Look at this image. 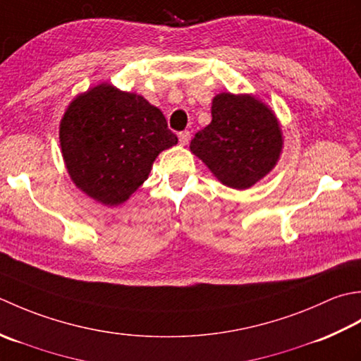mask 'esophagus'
<instances>
[{"label":"esophagus","instance_id":"esophagus-1","mask_svg":"<svg viewBox=\"0 0 361 361\" xmlns=\"http://www.w3.org/2000/svg\"><path fill=\"white\" fill-rule=\"evenodd\" d=\"M188 142H190V132L188 130L180 132V134H179V143L182 146H185V145H188Z\"/></svg>","mask_w":361,"mask_h":361}]
</instances>
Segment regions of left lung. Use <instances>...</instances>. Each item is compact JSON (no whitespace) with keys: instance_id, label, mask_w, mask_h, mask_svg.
<instances>
[{"instance_id":"8db88e82","label":"left lung","mask_w":361,"mask_h":361,"mask_svg":"<svg viewBox=\"0 0 361 361\" xmlns=\"http://www.w3.org/2000/svg\"><path fill=\"white\" fill-rule=\"evenodd\" d=\"M283 135L276 114L252 94L218 93L212 121L197 132L190 151L212 174L235 190H247L273 171Z\"/></svg>"}]
</instances>
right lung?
<instances>
[{
    "instance_id": "1",
    "label": "right lung",
    "mask_w": 361,
    "mask_h": 361,
    "mask_svg": "<svg viewBox=\"0 0 361 361\" xmlns=\"http://www.w3.org/2000/svg\"><path fill=\"white\" fill-rule=\"evenodd\" d=\"M73 183L107 207L128 201L161 151L178 145L161 110L137 93L99 84L73 99L59 126Z\"/></svg>"
}]
</instances>
